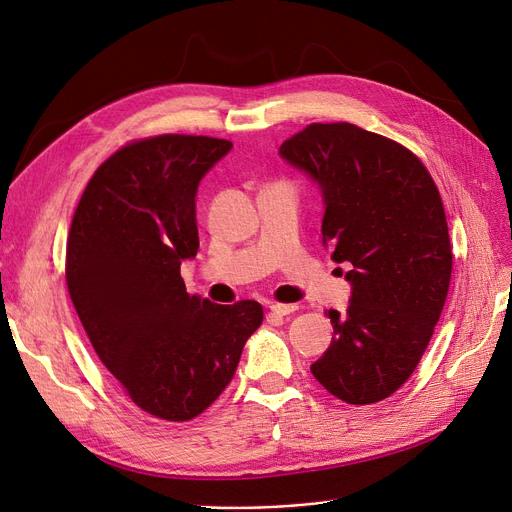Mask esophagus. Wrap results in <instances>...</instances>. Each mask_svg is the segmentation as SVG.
I'll return each mask as SVG.
<instances>
[{
  "label": "esophagus",
  "instance_id": "34e87169",
  "mask_svg": "<svg viewBox=\"0 0 512 512\" xmlns=\"http://www.w3.org/2000/svg\"><path fill=\"white\" fill-rule=\"evenodd\" d=\"M295 309H297V305H293V303H270V311L274 316H288V314H293Z\"/></svg>",
  "mask_w": 512,
  "mask_h": 512
}]
</instances>
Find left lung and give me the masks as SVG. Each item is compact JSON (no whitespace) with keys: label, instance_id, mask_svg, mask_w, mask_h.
<instances>
[{"label":"left lung","instance_id":"8db88e82","mask_svg":"<svg viewBox=\"0 0 512 512\" xmlns=\"http://www.w3.org/2000/svg\"><path fill=\"white\" fill-rule=\"evenodd\" d=\"M282 159L324 196L322 242L351 263V303L328 309L330 347L316 381L353 406L402 387L425 353L452 278L446 211L412 150L351 123H311L280 146Z\"/></svg>","mask_w":512,"mask_h":512}]
</instances>
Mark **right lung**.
I'll return each instance as SVG.
<instances>
[{"label":"right lung","mask_w":512,"mask_h":512,"mask_svg":"<svg viewBox=\"0 0 512 512\" xmlns=\"http://www.w3.org/2000/svg\"><path fill=\"white\" fill-rule=\"evenodd\" d=\"M232 142L163 133L133 140L96 169L66 240V286L98 358L144 412L184 422L234 379L263 322L257 301L186 293L198 251L196 190Z\"/></svg>","instance_id":"obj_1"}]
</instances>
